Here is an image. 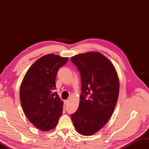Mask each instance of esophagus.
Wrapping results in <instances>:
<instances>
[{
	"mask_svg": "<svg viewBox=\"0 0 149 149\" xmlns=\"http://www.w3.org/2000/svg\"><path fill=\"white\" fill-rule=\"evenodd\" d=\"M64 102H65V104L66 105H67L68 104V102H69V100H65Z\"/></svg>",
	"mask_w": 149,
	"mask_h": 149,
	"instance_id": "esophagus-1",
	"label": "esophagus"
}]
</instances>
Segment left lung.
<instances>
[{"label":"left lung","instance_id":"left-lung-1","mask_svg":"<svg viewBox=\"0 0 149 149\" xmlns=\"http://www.w3.org/2000/svg\"><path fill=\"white\" fill-rule=\"evenodd\" d=\"M70 60L80 72L81 79L79 106L71 118L79 133L92 135L112 115L119 94V80L112 63L101 53L79 54Z\"/></svg>","mask_w":149,"mask_h":149}]
</instances>
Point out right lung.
I'll return each instance as SVG.
<instances>
[{
    "label": "right lung",
    "instance_id": "1",
    "mask_svg": "<svg viewBox=\"0 0 149 149\" xmlns=\"http://www.w3.org/2000/svg\"><path fill=\"white\" fill-rule=\"evenodd\" d=\"M68 58L48 54L36 60L26 72L21 85L22 109L31 123L42 131H49L58 123L63 111V102L56 89L59 68Z\"/></svg>",
    "mask_w": 149,
    "mask_h": 149
}]
</instances>
